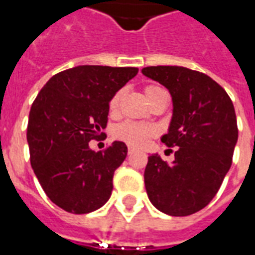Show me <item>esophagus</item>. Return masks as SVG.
<instances>
[{
	"mask_svg": "<svg viewBox=\"0 0 255 255\" xmlns=\"http://www.w3.org/2000/svg\"><path fill=\"white\" fill-rule=\"evenodd\" d=\"M133 151H135V150H133L132 147H128V154L131 155V154H132V153H133Z\"/></svg>",
	"mask_w": 255,
	"mask_h": 255,
	"instance_id": "34e87169",
	"label": "esophagus"
}]
</instances>
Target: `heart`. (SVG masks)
Here are the masks:
<instances>
[{
  "label": "heart",
  "mask_w": 255,
  "mask_h": 255,
  "mask_svg": "<svg viewBox=\"0 0 255 255\" xmlns=\"http://www.w3.org/2000/svg\"><path fill=\"white\" fill-rule=\"evenodd\" d=\"M162 90L160 86H155V84H149L146 86L144 89V94L146 98H149L150 95L154 94L155 91ZM122 91H117L116 94L112 97L111 102H109V109L111 112H116L120 105V101H122ZM115 136L117 139H120L123 142H126L129 146L133 147H140L146 143V140L154 135V129L153 127H150L147 124H142V123H133V122H126L119 124L115 128Z\"/></svg>",
  "instance_id": "obj_1"
}]
</instances>
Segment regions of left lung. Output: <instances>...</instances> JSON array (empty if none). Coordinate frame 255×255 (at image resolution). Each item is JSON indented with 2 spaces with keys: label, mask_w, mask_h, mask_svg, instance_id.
I'll list each match as a JSON object with an SVG mask.
<instances>
[{
  "label": "left lung",
  "mask_w": 255,
  "mask_h": 255,
  "mask_svg": "<svg viewBox=\"0 0 255 255\" xmlns=\"http://www.w3.org/2000/svg\"><path fill=\"white\" fill-rule=\"evenodd\" d=\"M142 73L169 90L173 115L161 140L173 147L168 164L151 154L144 169L150 202L169 216H190L208 205L232 164L238 124L230 95L213 79L184 67H146Z\"/></svg>",
  "instance_id": "obj_1"
}]
</instances>
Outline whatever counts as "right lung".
Masks as SVG:
<instances>
[{
    "mask_svg": "<svg viewBox=\"0 0 255 255\" xmlns=\"http://www.w3.org/2000/svg\"><path fill=\"white\" fill-rule=\"evenodd\" d=\"M136 73L133 67L79 65L49 79L31 106V166L50 201L65 212L90 213L111 198L127 146L116 140L94 151L89 142L102 136L112 97Z\"/></svg>",
    "mask_w": 255,
    "mask_h": 255,
    "instance_id": "obj_1",
    "label": "right lung"
}]
</instances>
